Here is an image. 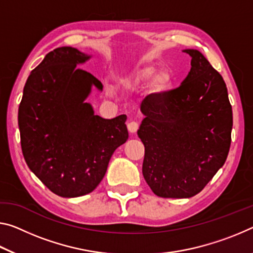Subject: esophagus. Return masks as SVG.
<instances>
[{"label": "esophagus", "mask_w": 253, "mask_h": 253, "mask_svg": "<svg viewBox=\"0 0 253 253\" xmlns=\"http://www.w3.org/2000/svg\"><path fill=\"white\" fill-rule=\"evenodd\" d=\"M127 128H128V130H129V133L134 134V133H136V131H137V129H138V123H136V122H129V123L127 124Z\"/></svg>", "instance_id": "esophagus-1"}]
</instances>
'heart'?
Segmentation results:
<instances>
[{
	"label": "heart",
	"mask_w": 253,
	"mask_h": 253,
	"mask_svg": "<svg viewBox=\"0 0 253 253\" xmlns=\"http://www.w3.org/2000/svg\"><path fill=\"white\" fill-rule=\"evenodd\" d=\"M148 81H151L150 93L161 97L171 90L174 79L170 70L159 71V66L148 63L134 67L119 78V84L124 87L143 85Z\"/></svg>",
	"instance_id": "heart-1"
}]
</instances>
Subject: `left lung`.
Instances as JSON below:
<instances>
[{"mask_svg": "<svg viewBox=\"0 0 253 253\" xmlns=\"http://www.w3.org/2000/svg\"><path fill=\"white\" fill-rule=\"evenodd\" d=\"M191 69L177 89L147 95L137 130L145 146L143 175L156 196L190 198L204 189L231 145L233 114L227 87L200 51L184 49Z\"/></svg>", "mask_w": 253, "mask_h": 253, "instance_id": "1", "label": "left lung"}]
</instances>
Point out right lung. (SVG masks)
Listing matches in <instances>:
<instances>
[{"mask_svg":"<svg viewBox=\"0 0 253 253\" xmlns=\"http://www.w3.org/2000/svg\"><path fill=\"white\" fill-rule=\"evenodd\" d=\"M91 58L73 47L48 53L23 87L18 124L23 158L54 194L74 198L101 182L115 150L128 139L126 115L105 119L85 100L102 84L78 69Z\"/></svg>","mask_w":253,"mask_h":253,"instance_id":"obj_1","label":"right lung"}]
</instances>
